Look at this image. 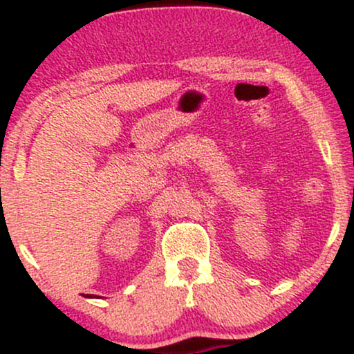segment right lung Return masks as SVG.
<instances>
[{
    "mask_svg": "<svg viewBox=\"0 0 354 354\" xmlns=\"http://www.w3.org/2000/svg\"><path fill=\"white\" fill-rule=\"evenodd\" d=\"M88 296V298H96V296H93V295H86Z\"/></svg>",
    "mask_w": 354,
    "mask_h": 354,
    "instance_id": "obj_1",
    "label": "right lung"
}]
</instances>
